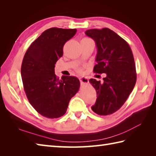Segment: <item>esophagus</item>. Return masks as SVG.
I'll return each instance as SVG.
<instances>
[{
	"label": "esophagus",
	"instance_id": "esophagus-1",
	"mask_svg": "<svg viewBox=\"0 0 156 156\" xmlns=\"http://www.w3.org/2000/svg\"><path fill=\"white\" fill-rule=\"evenodd\" d=\"M80 81L82 84L88 83V79L87 77H84V76H82V77L80 78Z\"/></svg>",
	"mask_w": 156,
	"mask_h": 156
}]
</instances>
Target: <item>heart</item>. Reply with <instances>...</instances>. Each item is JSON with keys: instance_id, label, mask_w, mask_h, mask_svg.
<instances>
[{"instance_id": "b5f03b06", "label": "heart", "mask_w": 156, "mask_h": 156, "mask_svg": "<svg viewBox=\"0 0 156 156\" xmlns=\"http://www.w3.org/2000/svg\"><path fill=\"white\" fill-rule=\"evenodd\" d=\"M92 41V40H91V39H88V38H84V39H82L81 42L82 41Z\"/></svg>"}]
</instances>
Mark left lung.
<instances>
[{
    "instance_id": "left-lung-1",
    "label": "left lung",
    "mask_w": 156,
    "mask_h": 156,
    "mask_svg": "<svg viewBox=\"0 0 156 156\" xmlns=\"http://www.w3.org/2000/svg\"><path fill=\"white\" fill-rule=\"evenodd\" d=\"M85 34L97 48L94 72L107 75L102 83L93 78L89 80L97 96L91 108L99 115H111L123 105L136 83L133 53L127 42L108 28L88 29Z\"/></svg>"
}]
</instances>
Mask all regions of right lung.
Instances as JSON below:
<instances>
[{
  "instance_id": "right-lung-1",
  "label": "right lung",
  "mask_w": 156,
  "mask_h": 156,
  "mask_svg": "<svg viewBox=\"0 0 156 156\" xmlns=\"http://www.w3.org/2000/svg\"><path fill=\"white\" fill-rule=\"evenodd\" d=\"M76 31V29H47L29 46L23 59L21 78L28 101L37 112L49 119L64 115L80 88L76 77L62 76L59 80L54 71L64 44Z\"/></svg>"
}]
</instances>
